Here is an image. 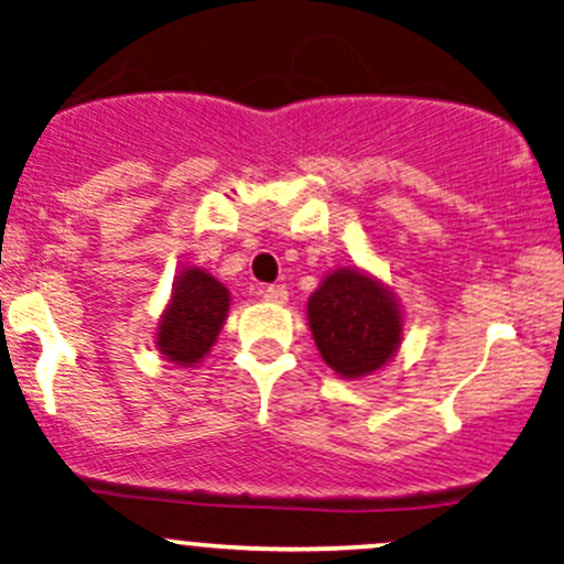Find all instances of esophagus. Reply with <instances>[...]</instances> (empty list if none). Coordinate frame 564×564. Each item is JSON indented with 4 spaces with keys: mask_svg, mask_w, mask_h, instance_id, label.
<instances>
[{
    "mask_svg": "<svg viewBox=\"0 0 564 564\" xmlns=\"http://www.w3.org/2000/svg\"><path fill=\"white\" fill-rule=\"evenodd\" d=\"M262 297L267 302H275V305H283V302L289 300V292H286V286H264Z\"/></svg>",
    "mask_w": 564,
    "mask_h": 564,
    "instance_id": "1",
    "label": "esophagus"
}]
</instances>
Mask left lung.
<instances>
[{"label": "left lung", "mask_w": 564, "mask_h": 564, "mask_svg": "<svg viewBox=\"0 0 564 564\" xmlns=\"http://www.w3.org/2000/svg\"><path fill=\"white\" fill-rule=\"evenodd\" d=\"M307 327L337 376L365 378L394 357L405 318L381 278L359 267H337L307 297Z\"/></svg>", "instance_id": "1"}]
</instances>
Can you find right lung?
<instances>
[{
	"label": "right lung",
	"mask_w": 564,
	"mask_h": 564,
	"mask_svg": "<svg viewBox=\"0 0 564 564\" xmlns=\"http://www.w3.org/2000/svg\"><path fill=\"white\" fill-rule=\"evenodd\" d=\"M229 289L197 264H186L173 281L167 305L156 324V351L177 367H197L229 316Z\"/></svg>",
	"instance_id": "add662e5"
}]
</instances>
